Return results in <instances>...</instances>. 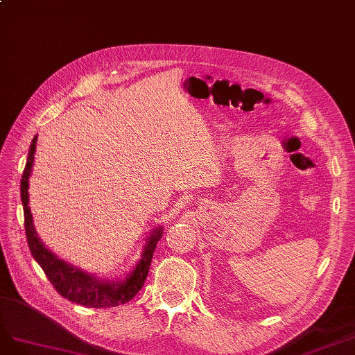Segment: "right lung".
<instances>
[{
	"label": "right lung",
	"mask_w": 355,
	"mask_h": 355,
	"mask_svg": "<svg viewBox=\"0 0 355 355\" xmlns=\"http://www.w3.org/2000/svg\"><path fill=\"white\" fill-rule=\"evenodd\" d=\"M37 140L38 135L33 137L31 143L25 171L20 180V198L25 214V230L33 259L44 270L45 276L49 277L54 289L66 300L89 308H107L127 304L143 288L148 267L152 264L156 245L164 234V227L159 225L153 228L150 234L146 237L140 259L135 262L131 271L128 274H123V277L121 279L118 277L109 280L97 277L96 274L87 272L71 264V262L57 257L40 239L35 225H33V216L29 207V177L32 174L33 159H35Z\"/></svg>",
	"instance_id": "obj_1"
}]
</instances>
